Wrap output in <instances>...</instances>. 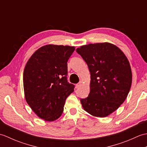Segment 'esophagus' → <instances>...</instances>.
Instances as JSON below:
<instances>
[{
	"label": "esophagus",
	"instance_id": "obj_1",
	"mask_svg": "<svg viewBox=\"0 0 147 147\" xmlns=\"http://www.w3.org/2000/svg\"><path fill=\"white\" fill-rule=\"evenodd\" d=\"M81 85H82V83H77L76 85V89H78V88H79L81 86Z\"/></svg>",
	"mask_w": 147,
	"mask_h": 147
}]
</instances>
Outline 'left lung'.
Listing matches in <instances>:
<instances>
[{"label":"left lung","instance_id":"1","mask_svg":"<svg viewBox=\"0 0 147 147\" xmlns=\"http://www.w3.org/2000/svg\"><path fill=\"white\" fill-rule=\"evenodd\" d=\"M76 52L88 65L90 91L80 100L86 112L104 117L116 111L125 100L131 86L132 73L124 53L112 43H90Z\"/></svg>","mask_w":147,"mask_h":147}]
</instances>
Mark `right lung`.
Listing matches in <instances>:
<instances>
[{
    "label": "right lung",
    "instance_id": "1",
    "mask_svg": "<svg viewBox=\"0 0 147 147\" xmlns=\"http://www.w3.org/2000/svg\"><path fill=\"white\" fill-rule=\"evenodd\" d=\"M74 47L47 45L38 49L27 62L23 86L28 104L38 116L53 121L61 116L65 100L74 92L67 82V61Z\"/></svg>",
    "mask_w": 147,
    "mask_h": 147
}]
</instances>
